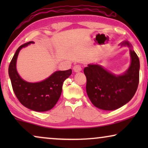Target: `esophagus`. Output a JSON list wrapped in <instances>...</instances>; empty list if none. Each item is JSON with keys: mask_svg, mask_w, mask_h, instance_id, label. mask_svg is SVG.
<instances>
[{"mask_svg": "<svg viewBox=\"0 0 148 148\" xmlns=\"http://www.w3.org/2000/svg\"><path fill=\"white\" fill-rule=\"evenodd\" d=\"M82 70V66H81V65H79V64H77V65H75L73 66V71L75 72H76V73L80 72Z\"/></svg>", "mask_w": 148, "mask_h": 148, "instance_id": "34e87169", "label": "esophagus"}]
</instances>
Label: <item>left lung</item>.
Returning <instances> with one entry per match:
<instances>
[{
	"instance_id": "obj_1",
	"label": "left lung",
	"mask_w": 148,
	"mask_h": 148,
	"mask_svg": "<svg viewBox=\"0 0 148 148\" xmlns=\"http://www.w3.org/2000/svg\"><path fill=\"white\" fill-rule=\"evenodd\" d=\"M121 45L130 48L131 64L124 74L115 75L98 64H88L84 69L89 98L95 106L104 110H114L124 106L134 96L138 87V56L128 41Z\"/></svg>"
}]
</instances>
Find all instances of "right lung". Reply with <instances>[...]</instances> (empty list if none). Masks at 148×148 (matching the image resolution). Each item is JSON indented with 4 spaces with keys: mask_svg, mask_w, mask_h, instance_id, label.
Instances as JSON below:
<instances>
[{
    "mask_svg": "<svg viewBox=\"0 0 148 148\" xmlns=\"http://www.w3.org/2000/svg\"><path fill=\"white\" fill-rule=\"evenodd\" d=\"M34 42L20 46L16 50L9 66V75L12 88L16 97L22 105L36 112H45L55 106L62 93L64 81L72 73V70L58 71L42 82L29 83L19 75L16 69V62L19 52Z\"/></svg>",
    "mask_w": 148,
    "mask_h": 148,
    "instance_id": "add662e5",
    "label": "right lung"
}]
</instances>
